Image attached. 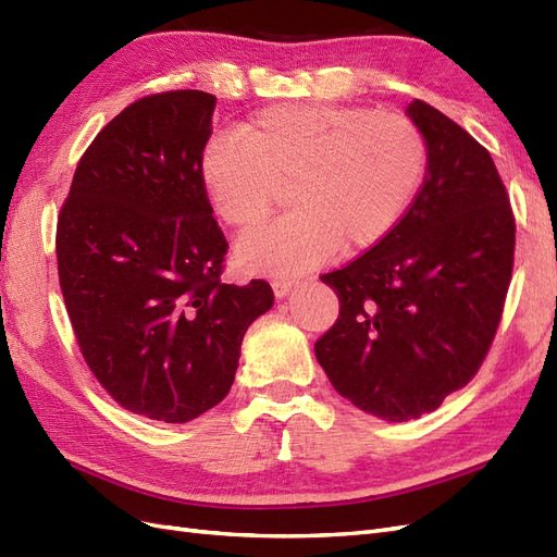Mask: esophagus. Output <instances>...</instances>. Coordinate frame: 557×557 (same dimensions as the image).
I'll list each match as a JSON object with an SVG mask.
<instances>
[{
	"label": "esophagus",
	"instance_id": "1",
	"mask_svg": "<svg viewBox=\"0 0 557 557\" xmlns=\"http://www.w3.org/2000/svg\"><path fill=\"white\" fill-rule=\"evenodd\" d=\"M295 285H297V281H290V278H276V281H272V290H274V295H276L278 299H283V297H288V295L293 293Z\"/></svg>",
	"mask_w": 557,
	"mask_h": 557
}]
</instances>
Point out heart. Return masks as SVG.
<instances>
[{
    "mask_svg": "<svg viewBox=\"0 0 557 557\" xmlns=\"http://www.w3.org/2000/svg\"><path fill=\"white\" fill-rule=\"evenodd\" d=\"M428 144L413 121L367 107L276 104L213 137L199 181L223 221L248 232L290 185V211L234 250L246 274L293 276L356 256L391 234L423 183Z\"/></svg>",
    "mask_w": 557,
    "mask_h": 557,
    "instance_id": "b5f03b06",
    "label": "heart"
}]
</instances>
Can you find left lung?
Returning a JSON list of instances; mask_svg holds the SVG:
<instances>
[{
	"instance_id": "obj_1",
	"label": "left lung",
	"mask_w": 557,
	"mask_h": 557,
	"mask_svg": "<svg viewBox=\"0 0 557 557\" xmlns=\"http://www.w3.org/2000/svg\"><path fill=\"white\" fill-rule=\"evenodd\" d=\"M428 166L387 237L323 274L339 318L315 342L334 391L387 423L442 407L481 367L513 269L516 223L491 153L442 111L413 99Z\"/></svg>"
}]
</instances>
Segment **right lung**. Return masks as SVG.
Masks as SVG:
<instances>
[{
    "label": "right lung",
    "mask_w": 557,
    "mask_h": 557,
    "mask_svg": "<svg viewBox=\"0 0 557 557\" xmlns=\"http://www.w3.org/2000/svg\"><path fill=\"white\" fill-rule=\"evenodd\" d=\"M215 97L148 95L97 134L58 218L83 358L132 413L188 423L223 401L272 285L221 281L227 242L199 181Z\"/></svg>",
    "instance_id": "obj_1"
}]
</instances>
